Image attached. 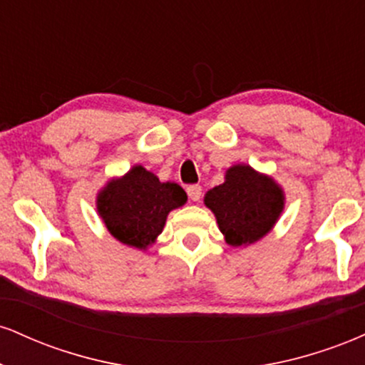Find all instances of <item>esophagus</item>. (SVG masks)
I'll return each instance as SVG.
<instances>
[{"instance_id":"1","label":"esophagus","mask_w":365,"mask_h":365,"mask_svg":"<svg viewBox=\"0 0 365 365\" xmlns=\"http://www.w3.org/2000/svg\"><path fill=\"white\" fill-rule=\"evenodd\" d=\"M187 194L190 197V200L194 202H199L200 197H202V187L200 185H188L187 187Z\"/></svg>"}]
</instances>
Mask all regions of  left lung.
I'll list each match as a JSON object with an SVG mask.
<instances>
[{
  "label": "left lung",
  "mask_w": 365,
  "mask_h": 365,
  "mask_svg": "<svg viewBox=\"0 0 365 365\" xmlns=\"http://www.w3.org/2000/svg\"><path fill=\"white\" fill-rule=\"evenodd\" d=\"M204 204L215 212L226 244L242 247L271 232L284 207L282 187L249 165L226 170L225 183L207 192Z\"/></svg>",
  "instance_id": "left-lung-1"
}]
</instances>
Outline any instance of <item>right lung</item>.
<instances>
[{
  "label": "right lung",
  "mask_w": 365,
  "mask_h": 365,
  "mask_svg": "<svg viewBox=\"0 0 365 365\" xmlns=\"http://www.w3.org/2000/svg\"><path fill=\"white\" fill-rule=\"evenodd\" d=\"M187 202L178 183L159 182L137 165L121 178L111 180L98 194V212L108 232L121 244L148 249L163 232L168 212Z\"/></svg>",
  "instance_id": "right-lung-1"
}]
</instances>
